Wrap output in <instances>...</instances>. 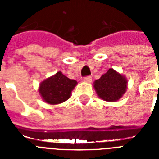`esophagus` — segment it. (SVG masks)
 Segmentation results:
<instances>
[{"instance_id": "34e87169", "label": "esophagus", "mask_w": 159, "mask_h": 159, "mask_svg": "<svg viewBox=\"0 0 159 159\" xmlns=\"http://www.w3.org/2000/svg\"><path fill=\"white\" fill-rule=\"evenodd\" d=\"M83 82H85V83H91L92 82V77L91 76H85V77H83Z\"/></svg>"}]
</instances>
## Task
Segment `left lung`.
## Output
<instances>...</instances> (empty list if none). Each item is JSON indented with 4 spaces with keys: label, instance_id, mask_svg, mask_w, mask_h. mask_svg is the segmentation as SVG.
Returning a JSON list of instances; mask_svg holds the SVG:
<instances>
[{
    "label": "left lung",
    "instance_id": "left-lung-1",
    "mask_svg": "<svg viewBox=\"0 0 159 159\" xmlns=\"http://www.w3.org/2000/svg\"><path fill=\"white\" fill-rule=\"evenodd\" d=\"M127 84L126 77L111 68L93 83V88L100 99L114 102L121 99L125 93Z\"/></svg>",
    "mask_w": 159,
    "mask_h": 159
}]
</instances>
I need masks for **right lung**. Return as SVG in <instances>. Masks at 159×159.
<instances>
[{
	"instance_id": "right-lung-1",
	"label": "right lung",
	"mask_w": 159,
	"mask_h": 159,
	"mask_svg": "<svg viewBox=\"0 0 159 159\" xmlns=\"http://www.w3.org/2000/svg\"><path fill=\"white\" fill-rule=\"evenodd\" d=\"M76 84V80L70 79L59 71L40 83L39 93L45 102L57 105L69 99Z\"/></svg>"
}]
</instances>
